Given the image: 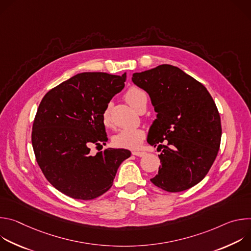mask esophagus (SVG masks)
Wrapping results in <instances>:
<instances>
[{"instance_id": "esophagus-1", "label": "esophagus", "mask_w": 251, "mask_h": 251, "mask_svg": "<svg viewBox=\"0 0 251 251\" xmlns=\"http://www.w3.org/2000/svg\"><path fill=\"white\" fill-rule=\"evenodd\" d=\"M132 154L134 155V156H138V157H143L144 156L146 153L145 152H143V151H138V150H134V151H132Z\"/></svg>"}]
</instances>
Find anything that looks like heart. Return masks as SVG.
Segmentation results:
<instances>
[{
	"mask_svg": "<svg viewBox=\"0 0 251 251\" xmlns=\"http://www.w3.org/2000/svg\"><path fill=\"white\" fill-rule=\"evenodd\" d=\"M146 98L145 93L142 90L131 87L125 94V99L128 104L136 110L138 105L143 99ZM102 123L106 127H110L112 124L111 114H110V104H107L102 111ZM146 134L145 131L141 128H124L117 132L113 138V144L118 148L125 149H137L142 144Z\"/></svg>",
	"mask_w": 251,
	"mask_h": 251,
	"instance_id": "obj_1",
	"label": "heart"
}]
</instances>
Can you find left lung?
<instances>
[{
  "label": "left lung",
  "mask_w": 251,
  "mask_h": 251,
  "mask_svg": "<svg viewBox=\"0 0 251 251\" xmlns=\"http://www.w3.org/2000/svg\"><path fill=\"white\" fill-rule=\"evenodd\" d=\"M132 81L149 94L157 112L147 141L162 150V164L151 182L170 193L196 186L221 145V117L212 97L201 82L170 64L136 73Z\"/></svg>",
  "instance_id": "left-lung-1"
}]
</instances>
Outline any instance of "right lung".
Masks as SVG:
<instances>
[{
  "label": "right lung",
  "mask_w": 251,
  "mask_h": 251,
  "mask_svg": "<svg viewBox=\"0 0 251 251\" xmlns=\"http://www.w3.org/2000/svg\"><path fill=\"white\" fill-rule=\"evenodd\" d=\"M126 74L83 73L50 89L32 124L31 144L47 180L62 194L89 201L108 191L126 149L108 148L90 154V146L105 145L102 111L120 92ZM102 146V145H101Z\"/></svg>",
  "instance_id": "obj_1"
}]
</instances>
